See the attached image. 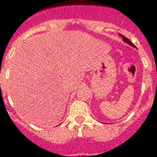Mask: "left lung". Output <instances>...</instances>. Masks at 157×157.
<instances>
[{
  "label": "left lung",
  "mask_w": 157,
  "mask_h": 157,
  "mask_svg": "<svg viewBox=\"0 0 157 157\" xmlns=\"http://www.w3.org/2000/svg\"><path fill=\"white\" fill-rule=\"evenodd\" d=\"M120 35L122 36V37H123V41H125L126 43H127V44H128V45H131V46H133V47H135V45H134V44H133L132 42H131V41H130V40L128 39V38H127V37H124V36L123 35H122V34H120Z\"/></svg>",
  "instance_id": "1"
}]
</instances>
